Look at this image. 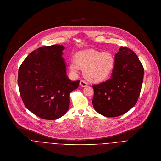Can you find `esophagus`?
Returning a JSON list of instances; mask_svg holds the SVG:
<instances>
[{"label":"esophagus","instance_id":"34e87169","mask_svg":"<svg viewBox=\"0 0 161 161\" xmlns=\"http://www.w3.org/2000/svg\"><path fill=\"white\" fill-rule=\"evenodd\" d=\"M80 86H82V87H86V86H87V85H88L87 83H86L85 81H84V80H81L80 82Z\"/></svg>","mask_w":161,"mask_h":161}]
</instances>
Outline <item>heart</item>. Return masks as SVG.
Returning <instances> with one entry per match:
<instances>
[{
  "label": "heart",
  "mask_w": 161,
  "mask_h": 161,
  "mask_svg": "<svg viewBox=\"0 0 161 161\" xmlns=\"http://www.w3.org/2000/svg\"><path fill=\"white\" fill-rule=\"evenodd\" d=\"M114 57L109 52L93 49L81 51L75 55L70 62V69L76 73L83 69L84 76L90 81L97 83L106 80L114 67Z\"/></svg>",
  "instance_id": "b5f03b06"
}]
</instances>
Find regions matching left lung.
I'll return each mask as SVG.
<instances>
[{"instance_id":"8db88e82","label":"left lung","mask_w":161,"mask_h":161,"mask_svg":"<svg viewBox=\"0 0 161 161\" xmlns=\"http://www.w3.org/2000/svg\"><path fill=\"white\" fill-rule=\"evenodd\" d=\"M144 68L138 56L121 46L115 54L111 78L92 85L94 108L107 117L122 115L138 101L143 81Z\"/></svg>"}]
</instances>
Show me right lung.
<instances>
[{
	"label": "right lung",
	"instance_id": "1",
	"mask_svg": "<svg viewBox=\"0 0 161 161\" xmlns=\"http://www.w3.org/2000/svg\"><path fill=\"white\" fill-rule=\"evenodd\" d=\"M64 49L58 44L39 47L19 68L18 87L25 107L45 120H55L66 114L70 94L80 83L67 76Z\"/></svg>",
	"mask_w": 161,
	"mask_h": 161
}]
</instances>
